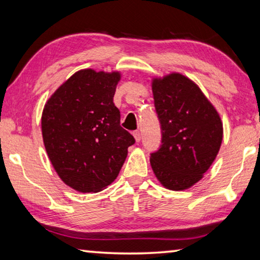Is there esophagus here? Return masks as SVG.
Returning <instances> with one entry per match:
<instances>
[{
	"label": "esophagus",
	"mask_w": 260,
	"mask_h": 260,
	"mask_svg": "<svg viewBox=\"0 0 260 260\" xmlns=\"http://www.w3.org/2000/svg\"><path fill=\"white\" fill-rule=\"evenodd\" d=\"M133 137H134V139H135V141L139 142L140 140H141V133H140L139 131H134V132H133Z\"/></svg>",
	"instance_id": "1"
}]
</instances>
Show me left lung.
Listing matches in <instances>:
<instances>
[{
    "label": "left lung",
    "instance_id": "obj_1",
    "mask_svg": "<svg viewBox=\"0 0 260 260\" xmlns=\"http://www.w3.org/2000/svg\"><path fill=\"white\" fill-rule=\"evenodd\" d=\"M151 89L162 129L151 169L164 187L183 191L199 182L216 158L223 125L198 84L183 74L154 77Z\"/></svg>",
    "mask_w": 260,
    "mask_h": 260
}]
</instances>
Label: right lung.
<instances>
[{
	"instance_id": "add662e5",
	"label": "right lung",
	"mask_w": 260,
	"mask_h": 260,
	"mask_svg": "<svg viewBox=\"0 0 260 260\" xmlns=\"http://www.w3.org/2000/svg\"><path fill=\"white\" fill-rule=\"evenodd\" d=\"M120 72L81 69L48 98L41 114L45 149L61 180L96 193L114 182L134 138L120 126L113 97Z\"/></svg>"
}]
</instances>
